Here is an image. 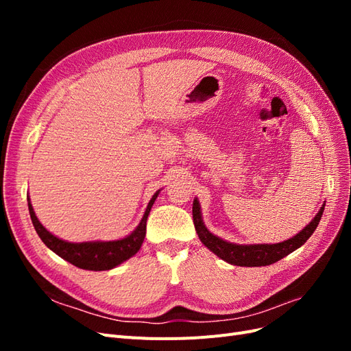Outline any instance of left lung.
I'll use <instances>...</instances> for the list:
<instances>
[{
    "mask_svg": "<svg viewBox=\"0 0 351 351\" xmlns=\"http://www.w3.org/2000/svg\"><path fill=\"white\" fill-rule=\"evenodd\" d=\"M324 208L325 205H322L319 212H317V215L299 232V234H295L294 237L277 244H234L214 236L205 227L204 221H202L200 205L197 199L193 200V222L200 241L222 261H226L231 265H237V267H267V265L275 263L277 261L285 258L287 254H290L291 252L299 249L302 244L306 243V240L313 234L317 224H319L321 217L324 214Z\"/></svg>",
    "mask_w": 351,
    "mask_h": 351,
    "instance_id": "obj_1",
    "label": "left lung"
}]
</instances>
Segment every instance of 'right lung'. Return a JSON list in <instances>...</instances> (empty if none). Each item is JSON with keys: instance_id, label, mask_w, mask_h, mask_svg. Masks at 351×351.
<instances>
[{"instance_id": "add662e5", "label": "right lung", "mask_w": 351, "mask_h": 351, "mask_svg": "<svg viewBox=\"0 0 351 351\" xmlns=\"http://www.w3.org/2000/svg\"><path fill=\"white\" fill-rule=\"evenodd\" d=\"M158 193L159 190L149 200L141 224L136 227V230L132 232V234H129L121 240H114V241L70 243V241L61 240L56 236H52L51 232L40 224L39 219L35 215L34 208H32L30 200L27 205H29V214H30L32 222H34V227L40 240L45 243L47 247H49L52 252L57 253L60 258L70 262L77 268L89 269V271H108L115 268L117 265L123 263L124 261L130 259L133 254L139 252L146 234V219H147V215H149L155 199L158 197Z\"/></svg>"}]
</instances>
